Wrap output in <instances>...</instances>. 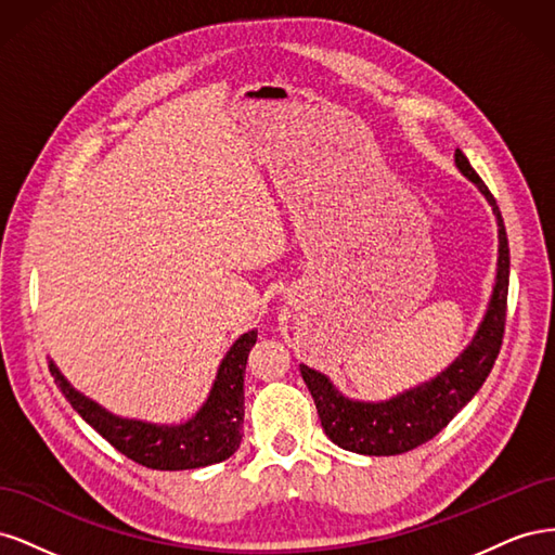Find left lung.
<instances>
[{
	"instance_id": "8db88e82",
	"label": "left lung",
	"mask_w": 555,
	"mask_h": 555,
	"mask_svg": "<svg viewBox=\"0 0 555 555\" xmlns=\"http://www.w3.org/2000/svg\"><path fill=\"white\" fill-rule=\"evenodd\" d=\"M456 166L489 201L498 222V275L489 310H486L473 343L463 349V354H459L456 361L444 367L438 377L389 400H351L335 389L324 373L300 363V375H304V382L312 393L324 433L331 442L347 451L365 453V456H396V453L412 451L418 444L433 440L475 398L500 354L509 289L507 231L502 224V215L493 194L469 166L461 150H456Z\"/></svg>"
}]
</instances>
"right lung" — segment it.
<instances>
[{
    "label": "right lung",
    "instance_id": "obj_1",
    "mask_svg": "<svg viewBox=\"0 0 555 555\" xmlns=\"http://www.w3.org/2000/svg\"><path fill=\"white\" fill-rule=\"evenodd\" d=\"M255 343L257 331H247L231 345L220 367H217V377L206 402L182 424L159 426L115 416L99 402L76 391L53 361L48 363V367L64 398L72 402V408L127 459L153 469H194L222 463L241 447L245 416V365Z\"/></svg>",
    "mask_w": 555,
    "mask_h": 555
}]
</instances>
